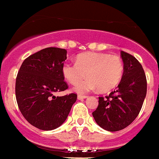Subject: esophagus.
<instances>
[{
	"instance_id": "1",
	"label": "esophagus",
	"mask_w": 159,
	"mask_h": 159,
	"mask_svg": "<svg viewBox=\"0 0 159 159\" xmlns=\"http://www.w3.org/2000/svg\"><path fill=\"white\" fill-rule=\"evenodd\" d=\"M88 98V96H87V95L79 94L78 96H77V98H78V99H83V98Z\"/></svg>"
}]
</instances>
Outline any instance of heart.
<instances>
[{"mask_svg": "<svg viewBox=\"0 0 159 159\" xmlns=\"http://www.w3.org/2000/svg\"><path fill=\"white\" fill-rule=\"evenodd\" d=\"M123 72L122 59L107 53H83L76 57L75 63L67 61L62 66L63 76L71 85L79 83L87 75L89 77L75 88L78 93L96 89L102 92L112 90L120 83Z\"/></svg>", "mask_w": 159, "mask_h": 159, "instance_id": "1", "label": "heart"}]
</instances>
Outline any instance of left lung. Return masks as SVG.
<instances>
[{
	"instance_id": "left-lung-1",
	"label": "left lung",
	"mask_w": 159,
	"mask_h": 159,
	"mask_svg": "<svg viewBox=\"0 0 159 159\" xmlns=\"http://www.w3.org/2000/svg\"><path fill=\"white\" fill-rule=\"evenodd\" d=\"M124 72L117 89L105 97H98L93 112L97 124L109 131L127 127L139 115L147 94V78L142 65L133 56L120 51Z\"/></svg>"
}]
</instances>
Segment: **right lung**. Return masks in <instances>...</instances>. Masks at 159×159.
Returning a JSON list of instances; mask_svg holds the SVG:
<instances>
[{
  "instance_id": "add662e5",
  "label": "right lung",
  "mask_w": 159,
  "mask_h": 159,
  "mask_svg": "<svg viewBox=\"0 0 159 159\" xmlns=\"http://www.w3.org/2000/svg\"><path fill=\"white\" fill-rule=\"evenodd\" d=\"M66 50L49 47L24 60L16 78V99L20 111L29 123L38 129L51 130L67 118L77 95L56 97L54 93L68 89L62 66Z\"/></svg>"
}]
</instances>
